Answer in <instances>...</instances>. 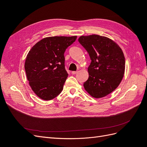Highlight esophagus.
Instances as JSON below:
<instances>
[{
    "label": "esophagus",
    "mask_w": 147,
    "mask_h": 147,
    "mask_svg": "<svg viewBox=\"0 0 147 147\" xmlns=\"http://www.w3.org/2000/svg\"><path fill=\"white\" fill-rule=\"evenodd\" d=\"M78 73V71H72V74H77Z\"/></svg>",
    "instance_id": "esophagus-1"
}]
</instances>
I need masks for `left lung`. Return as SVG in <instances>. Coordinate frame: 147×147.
<instances>
[{
  "instance_id": "1",
  "label": "left lung",
  "mask_w": 147,
  "mask_h": 147,
  "mask_svg": "<svg viewBox=\"0 0 147 147\" xmlns=\"http://www.w3.org/2000/svg\"><path fill=\"white\" fill-rule=\"evenodd\" d=\"M78 42L91 60L88 68V79L83 84L84 89L95 98L106 96L123 79L125 59L122 50L112 40L98 35L81 36Z\"/></svg>"
}]
</instances>
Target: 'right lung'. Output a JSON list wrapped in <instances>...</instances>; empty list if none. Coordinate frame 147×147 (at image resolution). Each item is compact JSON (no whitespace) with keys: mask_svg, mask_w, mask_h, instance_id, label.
I'll return each mask as SVG.
<instances>
[{"mask_svg":"<svg viewBox=\"0 0 147 147\" xmlns=\"http://www.w3.org/2000/svg\"><path fill=\"white\" fill-rule=\"evenodd\" d=\"M77 37H47L37 42L29 51L24 69L29 85L40 98L51 100L63 91L68 77L64 55Z\"/></svg>","mask_w":147,"mask_h":147,"instance_id":"1","label":"right lung"}]
</instances>
